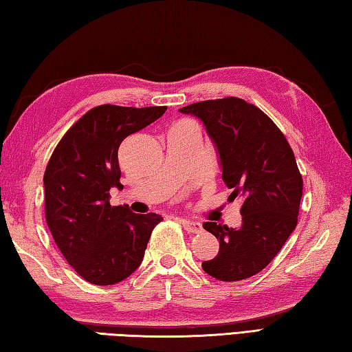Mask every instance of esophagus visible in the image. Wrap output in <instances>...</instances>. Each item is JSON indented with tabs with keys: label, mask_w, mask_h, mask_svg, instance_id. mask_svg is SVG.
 <instances>
[{
	"label": "esophagus",
	"mask_w": 352,
	"mask_h": 352,
	"mask_svg": "<svg viewBox=\"0 0 352 352\" xmlns=\"http://www.w3.org/2000/svg\"><path fill=\"white\" fill-rule=\"evenodd\" d=\"M181 223L187 233H199V231L202 230L201 223L195 221H188V219H181Z\"/></svg>",
	"instance_id": "obj_1"
}]
</instances>
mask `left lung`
I'll return each instance as SVG.
<instances>
[{
  "mask_svg": "<svg viewBox=\"0 0 352 352\" xmlns=\"http://www.w3.org/2000/svg\"><path fill=\"white\" fill-rule=\"evenodd\" d=\"M179 111L204 122L230 197L243 199L239 228L204 223L219 239V253L202 268L217 280L248 279L273 261L297 225L303 181L293 150L277 125L243 99H210Z\"/></svg>",
  "mask_w": 352,
  "mask_h": 352,
  "instance_id": "1",
  "label": "left lung"
}]
</instances>
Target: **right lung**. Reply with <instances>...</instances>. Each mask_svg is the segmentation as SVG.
<instances>
[{"mask_svg": "<svg viewBox=\"0 0 352 352\" xmlns=\"http://www.w3.org/2000/svg\"><path fill=\"white\" fill-rule=\"evenodd\" d=\"M167 107L99 105L56 145L44 173L45 221L73 270L94 285H113L141 265L156 213L111 207L110 188L122 190L119 145L161 118Z\"/></svg>", "mask_w": 352, "mask_h": 352, "instance_id": "right-lung-1", "label": "right lung"}]
</instances>
